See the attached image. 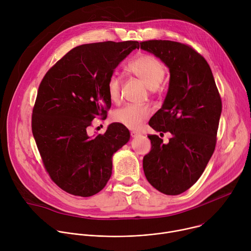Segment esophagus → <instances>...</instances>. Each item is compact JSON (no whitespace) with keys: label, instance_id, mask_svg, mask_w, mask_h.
Instances as JSON below:
<instances>
[{"label":"esophagus","instance_id":"obj_1","mask_svg":"<svg viewBox=\"0 0 251 251\" xmlns=\"http://www.w3.org/2000/svg\"><path fill=\"white\" fill-rule=\"evenodd\" d=\"M130 134H131V137H133V138L138 137V136H140V135H141V133H140L139 131H131V132H130Z\"/></svg>","mask_w":251,"mask_h":251}]
</instances>
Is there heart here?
Masks as SVG:
<instances>
[{"label":"heart","instance_id":"1","mask_svg":"<svg viewBox=\"0 0 251 251\" xmlns=\"http://www.w3.org/2000/svg\"><path fill=\"white\" fill-rule=\"evenodd\" d=\"M132 75L137 76L150 89H156L164 80L166 66L155 56L140 54L136 56L127 66ZM122 80L117 75L110 76L107 82V93L113 102H117L121 95ZM150 115L146 106L128 104L113 113V120L129 129H139Z\"/></svg>","mask_w":251,"mask_h":251}]
</instances>
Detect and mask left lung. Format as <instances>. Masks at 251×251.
<instances>
[{
  "label": "left lung",
  "mask_w": 251,
  "mask_h": 251,
  "mask_svg": "<svg viewBox=\"0 0 251 251\" xmlns=\"http://www.w3.org/2000/svg\"><path fill=\"white\" fill-rule=\"evenodd\" d=\"M140 45L169 68L166 98L149 125L172 134L167 144L157 135L148 136L152 149L143 169L156 190L176 196L199 180L213 154L222 99L208 63L190 46L161 40Z\"/></svg>",
  "instance_id": "obj_1"
}]
</instances>
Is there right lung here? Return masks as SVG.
Returning <instances> with one entry per match:
<instances>
[{"instance_id":"right-lung-1","label":"right lung","mask_w":251,"mask_h":251,"mask_svg":"<svg viewBox=\"0 0 251 251\" xmlns=\"http://www.w3.org/2000/svg\"><path fill=\"white\" fill-rule=\"evenodd\" d=\"M138 42H103L76 47L46 74L32 110L31 130L51 180L78 197L99 193L112 174V157L130 140L129 130L112 123L90 137L92 120L111 107L107 82Z\"/></svg>"}]
</instances>
